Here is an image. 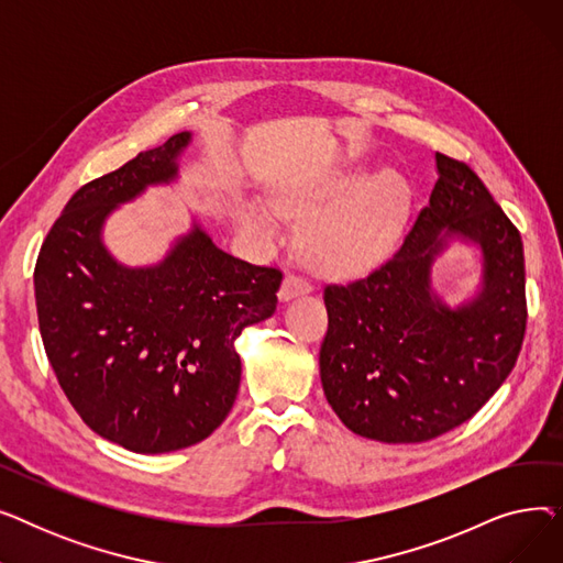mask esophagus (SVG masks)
<instances>
[{"label": "esophagus", "instance_id": "34e87169", "mask_svg": "<svg viewBox=\"0 0 563 563\" xmlns=\"http://www.w3.org/2000/svg\"><path fill=\"white\" fill-rule=\"evenodd\" d=\"M312 289L310 280H306L303 276H297V274H289L285 280H283V287L278 291L280 301H289L294 297H299V294H308Z\"/></svg>", "mask_w": 563, "mask_h": 563}]
</instances>
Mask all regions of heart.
<instances>
[{
	"label": "heart",
	"instance_id": "obj_1",
	"mask_svg": "<svg viewBox=\"0 0 563 563\" xmlns=\"http://www.w3.org/2000/svg\"><path fill=\"white\" fill-rule=\"evenodd\" d=\"M412 194L395 170H353L294 202L289 210L317 221L303 234V253L317 269L353 276L374 269L397 246ZM246 223L272 232L274 217L249 205Z\"/></svg>",
	"mask_w": 563,
	"mask_h": 563
}]
</instances>
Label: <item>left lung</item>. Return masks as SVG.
Here are the masks:
<instances>
[{
  "label": "left lung",
  "instance_id": "1",
  "mask_svg": "<svg viewBox=\"0 0 563 563\" xmlns=\"http://www.w3.org/2000/svg\"><path fill=\"white\" fill-rule=\"evenodd\" d=\"M438 180L401 249L369 276L323 287V395L346 429L427 442L467 422L511 374L525 338L518 228L465 162L435 153ZM452 239L483 249V287L452 309L430 266Z\"/></svg>",
  "mask_w": 563,
  "mask_h": 563
}]
</instances>
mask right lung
I'll use <instances>...</instances> for the list:
<instances>
[{
	"mask_svg": "<svg viewBox=\"0 0 563 563\" xmlns=\"http://www.w3.org/2000/svg\"><path fill=\"white\" fill-rule=\"evenodd\" d=\"M191 134L139 153L84 185L41 246L34 287L47 361L79 418L136 454L210 435L236 399L234 340L276 312L283 272L221 251L198 223L155 266H125L102 244L118 205L177 177Z\"/></svg>",
	"mask_w": 563,
	"mask_h": 563,
	"instance_id": "add662e5",
	"label": "right lung"
}]
</instances>
